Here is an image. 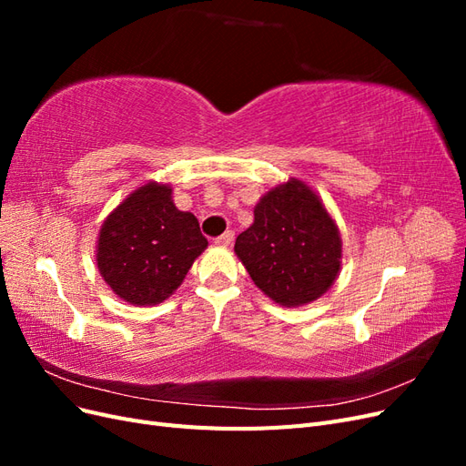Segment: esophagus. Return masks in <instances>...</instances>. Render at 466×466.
Listing matches in <instances>:
<instances>
[{
  "instance_id": "34e87169",
  "label": "esophagus",
  "mask_w": 466,
  "mask_h": 466,
  "mask_svg": "<svg viewBox=\"0 0 466 466\" xmlns=\"http://www.w3.org/2000/svg\"><path fill=\"white\" fill-rule=\"evenodd\" d=\"M233 238H235V233H233V231H225L221 237L216 238L214 243H216L218 247H229V245L233 243Z\"/></svg>"
}]
</instances>
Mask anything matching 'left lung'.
I'll use <instances>...</instances> for the list:
<instances>
[{"instance_id": "8db88e82", "label": "left lung", "mask_w": 466, "mask_h": 466, "mask_svg": "<svg viewBox=\"0 0 466 466\" xmlns=\"http://www.w3.org/2000/svg\"><path fill=\"white\" fill-rule=\"evenodd\" d=\"M235 255L274 303L317 301L342 268V238L320 196L299 178L268 190L255 221L237 237Z\"/></svg>"}]
</instances>
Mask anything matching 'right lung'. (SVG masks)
I'll return each instance as SVG.
<instances>
[{
  "instance_id": "right-lung-1",
  "label": "right lung",
  "mask_w": 466,
  "mask_h": 466,
  "mask_svg": "<svg viewBox=\"0 0 466 466\" xmlns=\"http://www.w3.org/2000/svg\"><path fill=\"white\" fill-rule=\"evenodd\" d=\"M208 247L198 219L173 202L171 185L149 180L110 211L96 238V266L130 305H157Z\"/></svg>"
}]
</instances>
